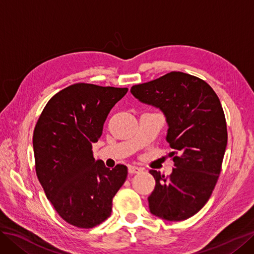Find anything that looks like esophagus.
Segmentation results:
<instances>
[{"label": "esophagus", "mask_w": 254, "mask_h": 254, "mask_svg": "<svg viewBox=\"0 0 254 254\" xmlns=\"http://www.w3.org/2000/svg\"><path fill=\"white\" fill-rule=\"evenodd\" d=\"M141 171H142V168L137 167V166H132V165H130V166L128 167V172H129V174H137V173H140Z\"/></svg>", "instance_id": "obj_1"}]
</instances>
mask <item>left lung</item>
Listing matches in <instances>:
<instances>
[{"label": "left lung", "mask_w": 254, "mask_h": 254, "mask_svg": "<svg viewBox=\"0 0 254 254\" xmlns=\"http://www.w3.org/2000/svg\"><path fill=\"white\" fill-rule=\"evenodd\" d=\"M130 92L163 112L174 150L170 176L149 171L156 180L150 213L170 221L188 219L209 200L221 171L228 133L219 98L204 80L182 72L135 84Z\"/></svg>", "instance_id": "8db88e82"}]
</instances>
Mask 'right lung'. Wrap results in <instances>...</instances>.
I'll return each mask as SVG.
<instances>
[{
  "instance_id": "1",
  "label": "right lung",
  "mask_w": 254,
  "mask_h": 254,
  "mask_svg": "<svg viewBox=\"0 0 254 254\" xmlns=\"http://www.w3.org/2000/svg\"><path fill=\"white\" fill-rule=\"evenodd\" d=\"M127 88L75 83L54 95L33 136L36 173L59 216L90 229L111 215L112 199L127 178V167L112 170L93 158L110 110Z\"/></svg>"
}]
</instances>
